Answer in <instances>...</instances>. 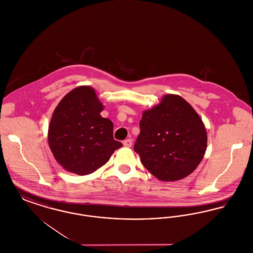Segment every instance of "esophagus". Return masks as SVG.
<instances>
[{"label": "esophagus", "mask_w": 253, "mask_h": 253, "mask_svg": "<svg viewBox=\"0 0 253 253\" xmlns=\"http://www.w3.org/2000/svg\"><path fill=\"white\" fill-rule=\"evenodd\" d=\"M123 145H124L125 147H127V148H130V147H132V139H131V138H129V139H126V140H124V141H123Z\"/></svg>", "instance_id": "1"}]
</instances>
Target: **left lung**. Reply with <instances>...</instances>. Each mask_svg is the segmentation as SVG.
<instances>
[{"instance_id": "8db88e82", "label": "left lung", "mask_w": 253, "mask_h": 253, "mask_svg": "<svg viewBox=\"0 0 253 253\" xmlns=\"http://www.w3.org/2000/svg\"><path fill=\"white\" fill-rule=\"evenodd\" d=\"M139 127L133 149L157 179H183L202 161L208 141L204 123L182 96L165 95L143 112Z\"/></svg>"}]
</instances>
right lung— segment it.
Wrapping results in <instances>:
<instances>
[{"instance_id":"add662e5","label":"right lung","mask_w":253,"mask_h":253,"mask_svg":"<svg viewBox=\"0 0 253 253\" xmlns=\"http://www.w3.org/2000/svg\"><path fill=\"white\" fill-rule=\"evenodd\" d=\"M91 86H79L62 97L52 115L48 144L56 161L78 175L94 172L122 147L114 139L113 122Z\"/></svg>"}]
</instances>
